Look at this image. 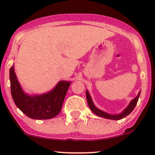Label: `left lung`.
Instances as JSON below:
<instances>
[{"mask_svg":"<svg viewBox=\"0 0 155 155\" xmlns=\"http://www.w3.org/2000/svg\"><path fill=\"white\" fill-rule=\"evenodd\" d=\"M140 94H141V91H139V94H138L137 96H136L134 99L130 101V104L126 108L123 110V112L120 114H110L107 113V112H103V111L99 110L95 107V105L93 103V101L91 99V97L90 94L88 91H86V99H87V101H88V106L90 107V109L91 110V111L94 112V114H96V115L99 116V117H101L103 118H107V119H110V120H121L123 118H124L128 116L129 114L131 113V112L134 110L135 108L136 104L138 102V100H139V98L140 96Z\"/></svg>","mask_w":155,"mask_h":155,"instance_id":"obj_1","label":"left lung"}]
</instances>
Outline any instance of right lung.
<instances>
[{"label":"right lung","mask_w":155,"mask_h":155,"mask_svg":"<svg viewBox=\"0 0 155 155\" xmlns=\"http://www.w3.org/2000/svg\"><path fill=\"white\" fill-rule=\"evenodd\" d=\"M11 91L16 106L27 117L35 120H46L56 117L61 110L71 82L59 81L52 91L42 95L25 94L17 81L14 65L9 73Z\"/></svg>","instance_id":"obj_1"}]
</instances>
